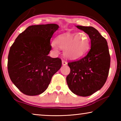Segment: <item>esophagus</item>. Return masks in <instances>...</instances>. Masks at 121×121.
Returning a JSON list of instances; mask_svg holds the SVG:
<instances>
[{"instance_id": "esophagus-1", "label": "esophagus", "mask_w": 121, "mask_h": 121, "mask_svg": "<svg viewBox=\"0 0 121 121\" xmlns=\"http://www.w3.org/2000/svg\"><path fill=\"white\" fill-rule=\"evenodd\" d=\"M62 64L63 65H67V62L65 60H62Z\"/></svg>"}]
</instances>
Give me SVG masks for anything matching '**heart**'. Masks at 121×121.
Returning <instances> with one entry per match:
<instances>
[{"mask_svg": "<svg viewBox=\"0 0 121 121\" xmlns=\"http://www.w3.org/2000/svg\"><path fill=\"white\" fill-rule=\"evenodd\" d=\"M51 46L56 51L58 47L64 50V56L70 60H76L83 56L90 46L89 36L85 32L65 34L59 36L51 43Z\"/></svg>", "mask_w": 121, "mask_h": 121, "instance_id": "obj_1", "label": "heart"}]
</instances>
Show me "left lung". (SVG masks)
<instances>
[{
    "instance_id": "left-lung-1",
    "label": "left lung",
    "mask_w": 121,
    "mask_h": 121,
    "mask_svg": "<svg viewBox=\"0 0 121 121\" xmlns=\"http://www.w3.org/2000/svg\"><path fill=\"white\" fill-rule=\"evenodd\" d=\"M89 35L91 49L85 57L69 62L70 72L66 78L69 89L75 95L87 97L99 90L107 80L110 57L107 42L92 26H77Z\"/></svg>"
}]
</instances>
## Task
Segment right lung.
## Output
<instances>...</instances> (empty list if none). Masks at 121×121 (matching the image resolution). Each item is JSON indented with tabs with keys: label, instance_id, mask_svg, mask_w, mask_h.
<instances>
[{
	"label": "right lung",
	"instance_id": "obj_1",
	"mask_svg": "<svg viewBox=\"0 0 121 121\" xmlns=\"http://www.w3.org/2000/svg\"><path fill=\"white\" fill-rule=\"evenodd\" d=\"M58 28L56 24L28 26L10 48L8 72L12 82L24 95L43 93L60 69L61 59L48 56L52 48L51 38Z\"/></svg>",
	"mask_w": 121,
	"mask_h": 121
}]
</instances>
